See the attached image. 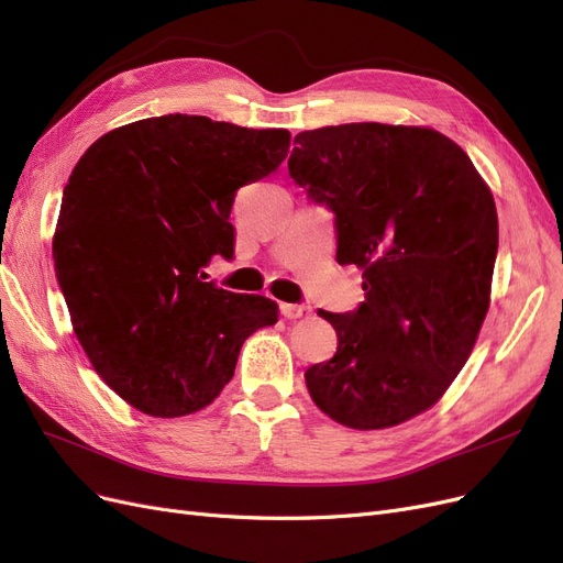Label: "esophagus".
Instances as JSON below:
<instances>
[{
	"label": "esophagus",
	"mask_w": 563,
	"mask_h": 563,
	"mask_svg": "<svg viewBox=\"0 0 563 563\" xmlns=\"http://www.w3.org/2000/svg\"><path fill=\"white\" fill-rule=\"evenodd\" d=\"M282 314L286 319H302L310 314V305H294V302H282Z\"/></svg>",
	"instance_id": "34e87169"
}]
</instances>
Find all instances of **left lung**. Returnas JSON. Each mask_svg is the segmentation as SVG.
Masks as SVG:
<instances>
[{
	"mask_svg": "<svg viewBox=\"0 0 563 563\" xmlns=\"http://www.w3.org/2000/svg\"><path fill=\"white\" fill-rule=\"evenodd\" d=\"M294 145L288 174L335 213V258L364 269L366 291L354 312H317L338 350L305 383L345 428H395L434 406L472 354L490 302L496 201L434 129L340 124Z\"/></svg>",
	"mask_w": 563,
	"mask_h": 563,
	"instance_id": "obj_1",
	"label": "left lung"
}]
</instances>
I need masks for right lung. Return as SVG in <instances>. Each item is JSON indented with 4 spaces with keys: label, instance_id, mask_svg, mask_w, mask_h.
Returning <instances> with one entry per match:
<instances>
[{
    "label": "right lung",
    "instance_id": "obj_1",
    "mask_svg": "<svg viewBox=\"0 0 563 563\" xmlns=\"http://www.w3.org/2000/svg\"><path fill=\"white\" fill-rule=\"evenodd\" d=\"M286 129L199 114L119 126L84 152L63 190L54 263L77 340L119 397L155 418L209 406L244 340L277 323V302L203 282L232 258L242 185L286 159Z\"/></svg>",
    "mask_w": 563,
    "mask_h": 563
}]
</instances>
